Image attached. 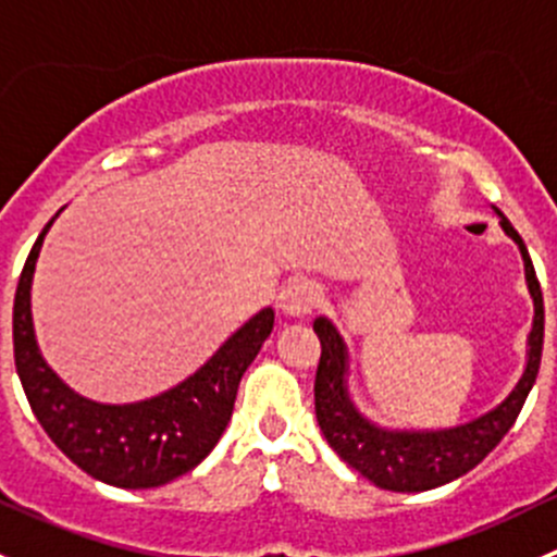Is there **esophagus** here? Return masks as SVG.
Returning a JSON list of instances; mask_svg holds the SVG:
<instances>
[{
  "label": "esophagus",
  "mask_w": 557,
  "mask_h": 557,
  "mask_svg": "<svg viewBox=\"0 0 557 557\" xmlns=\"http://www.w3.org/2000/svg\"><path fill=\"white\" fill-rule=\"evenodd\" d=\"M318 283L307 277H296L280 294V310H283V314H290V318H305V314H310L318 307Z\"/></svg>",
  "instance_id": "34e87169"
}]
</instances>
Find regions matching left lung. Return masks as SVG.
Wrapping results in <instances>:
<instances>
[{"mask_svg":"<svg viewBox=\"0 0 557 557\" xmlns=\"http://www.w3.org/2000/svg\"><path fill=\"white\" fill-rule=\"evenodd\" d=\"M498 212V210H496ZM502 215V212H498ZM502 228L515 239L525 263V283L533 299V329L528 336V363L515 391L471 423L445 431H387L363 418L347 393V347L339 331L325 318L312 323L320 339V361L314 374V414L331 450L347 466L383 491L420 493L458 480L496 450L518 420L528 393L536 383L544 345V299L525 243L502 215Z\"/></svg>","mask_w":557,"mask_h":557,"instance_id":"1","label":"left lung"}]
</instances>
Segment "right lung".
<instances>
[{"label": "right lung", "mask_w": 557, "mask_h": 557, "mask_svg": "<svg viewBox=\"0 0 557 557\" xmlns=\"http://www.w3.org/2000/svg\"><path fill=\"white\" fill-rule=\"evenodd\" d=\"M50 226L53 218L26 258L13 305L15 369L32 412L53 445L94 480L126 491L166 485L199 466L223 436L239 380L272 334L274 310L267 307L252 314L199 372L161 396L137 404H97L55 377L35 339L32 277Z\"/></svg>", "instance_id": "1"}]
</instances>
